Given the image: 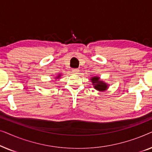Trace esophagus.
Segmentation results:
<instances>
[{"instance_id": "esophagus-1", "label": "esophagus", "mask_w": 152, "mask_h": 152, "mask_svg": "<svg viewBox=\"0 0 152 152\" xmlns=\"http://www.w3.org/2000/svg\"><path fill=\"white\" fill-rule=\"evenodd\" d=\"M79 71V70L78 69H77V68H74V69H72V72L73 74H76L77 72Z\"/></svg>"}]
</instances>
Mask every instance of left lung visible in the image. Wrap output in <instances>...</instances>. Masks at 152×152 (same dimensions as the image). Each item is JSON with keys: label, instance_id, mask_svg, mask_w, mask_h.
Listing matches in <instances>:
<instances>
[{"label": "left lung", "instance_id": "1", "mask_svg": "<svg viewBox=\"0 0 152 152\" xmlns=\"http://www.w3.org/2000/svg\"><path fill=\"white\" fill-rule=\"evenodd\" d=\"M91 80H92L93 84L95 85V88L97 89V91H103L107 89V84H106V83H104L103 82H102V81H99V77H93L91 79Z\"/></svg>", "mask_w": 152, "mask_h": 152}]
</instances>
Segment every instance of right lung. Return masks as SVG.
I'll use <instances>...</instances> for the list:
<instances>
[{
	"mask_svg": "<svg viewBox=\"0 0 152 152\" xmlns=\"http://www.w3.org/2000/svg\"><path fill=\"white\" fill-rule=\"evenodd\" d=\"M59 76H60V75H59Z\"/></svg>",
	"mask_w": 152,
	"mask_h": 152,
	"instance_id": "right-lung-1",
	"label": "right lung"
}]
</instances>
